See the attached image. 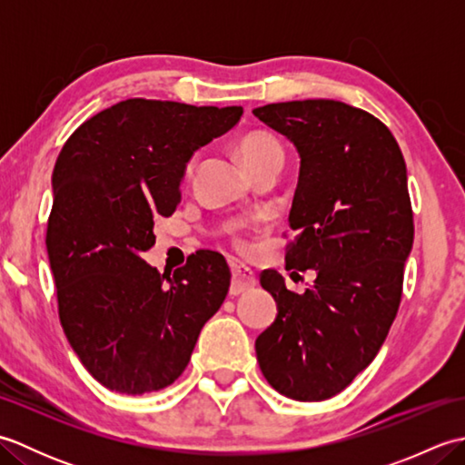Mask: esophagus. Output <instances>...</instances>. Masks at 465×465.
I'll return each mask as SVG.
<instances>
[{"instance_id":"1","label":"esophagus","mask_w":465,"mask_h":465,"mask_svg":"<svg viewBox=\"0 0 465 465\" xmlns=\"http://www.w3.org/2000/svg\"><path fill=\"white\" fill-rule=\"evenodd\" d=\"M255 285V275L250 268H245V265H238L233 263L232 265V288L230 293L232 295H240L243 292L252 290Z\"/></svg>"}]
</instances>
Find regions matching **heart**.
Wrapping results in <instances>:
<instances>
[{
	"label": "heart",
	"instance_id": "b5f03b06",
	"mask_svg": "<svg viewBox=\"0 0 465 465\" xmlns=\"http://www.w3.org/2000/svg\"><path fill=\"white\" fill-rule=\"evenodd\" d=\"M240 153H242V160L245 162V165H248L250 170H253V167H258L260 163L270 160V157H273V155H283V150H282L280 142L275 140L273 135L265 134V132H253L250 135H245L242 140ZM195 162H197V157H193V160L187 163V173L193 172ZM232 232H233L232 235H233L235 248L248 250L250 242H248V238H245L242 227H233Z\"/></svg>",
	"mask_w": 465,
	"mask_h": 465
}]
</instances>
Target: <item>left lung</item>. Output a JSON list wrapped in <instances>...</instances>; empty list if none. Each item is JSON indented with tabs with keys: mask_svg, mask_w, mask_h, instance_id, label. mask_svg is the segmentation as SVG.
Instances as JSON below:
<instances>
[{
	"mask_svg": "<svg viewBox=\"0 0 465 465\" xmlns=\"http://www.w3.org/2000/svg\"><path fill=\"white\" fill-rule=\"evenodd\" d=\"M253 115L300 153L285 268L318 273L293 293L278 272H262L278 318L255 353L282 396L322 401L368 368L396 320L413 243L406 162L378 117L343 102L268 104Z\"/></svg>",
	"mask_w": 465,
	"mask_h": 465,
	"instance_id": "8db88e82",
	"label": "left lung"
}]
</instances>
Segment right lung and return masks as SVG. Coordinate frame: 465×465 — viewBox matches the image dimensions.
Returning a JSON list of instances; mask_svg holds the SVG:
<instances>
[{"mask_svg": "<svg viewBox=\"0 0 465 465\" xmlns=\"http://www.w3.org/2000/svg\"><path fill=\"white\" fill-rule=\"evenodd\" d=\"M242 114L134 97L84 122L57 155L45 245L59 322L107 390L142 396L173 383L225 300L232 273L222 253H192L173 278L142 253L155 243L153 222L180 203L193 152Z\"/></svg>", "mask_w": 465, "mask_h": 465, "instance_id": "add662e5", "label": "right lung"}]
</instances>
